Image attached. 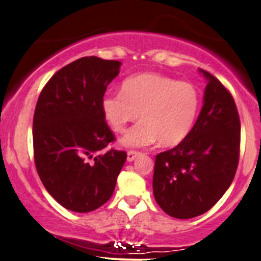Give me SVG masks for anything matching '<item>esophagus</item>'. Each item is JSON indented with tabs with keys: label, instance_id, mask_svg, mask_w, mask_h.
I'll return each instance as SVG.
<instances>
[{
	"label": "esophagus",
	"instance_id": "obj_1",
	"mask_svg": "<svg viewBox=\"0 0 261 261\" xmlns=\"http://www.w3.org/2000/svg\"><path fill=\"white\" fill-rule=\"evenodd\" d=\"M139 154H140V153H139V152H137V151H128L127 152V161L128 162H133Z\"/></svg>",
	"mask_w": 261,
	"mask_h": 261
}]
</instances>
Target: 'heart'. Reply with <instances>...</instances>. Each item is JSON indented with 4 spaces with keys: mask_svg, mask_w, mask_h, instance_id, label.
Instances as JSON below:
<instances>
[{
    "mask_svg": "<svg viewBox=\"0 0 261 261\" xmlns=\"http://www.w3.org/2000/svg\"><path fill=\"white\" fill-rule=\"evenodd\" d=\"M101 113L111 129L122 133L140 113L141 120L121 139L127 147L178 145L191 133L200 94L194 85L158 73H140L123 80L121 93L106 94Z\"/></svg>",
    "mask_w": 261,
    "mask_h": 261,
    "instance_id": "obj_1",
    "label": "heart"
}]
</instances>
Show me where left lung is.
Returning a JSON list of instances; mask_svg holds the SVG:
<instances>
[{
  "mask_svg": "<svg viewBox=\"0 0 261 261\" xmlns=\"http://www.w3.org/2000/svg\"><path fill=\"white\" fill-rule=\"evenodd\" d=\"M191 133L155 155L153 195L165 213L189 219L207 212L230 187L239 164L240 117L229 91L212 74Z\"/></svg>",
  "mask_w": 261,
  "mask_h": 261,
  "instance_id": "1",
  "label": "left lung"
}]
</instances>
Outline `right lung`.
I'll use <instances>...</instances> for the list:
<instances>
[{
  "label": "right lung",
  "instance_id": "add662e5",
  "mask_svg": "<svg viewBox=\"0 0 261 261\" xmlns=\"http://www.w3.org/2000/svg\"><path fill=\"white\" fill-rule=\"evenodd\" d=\"M121 64L81 57L54 74L37 101V172L49 194L73 212H91L106 204L127 160L124 151H103L115 138L100 103Z\"/></svg>",
  "mask_w": 261,
  "mask_h": 261
}]
</instances>
